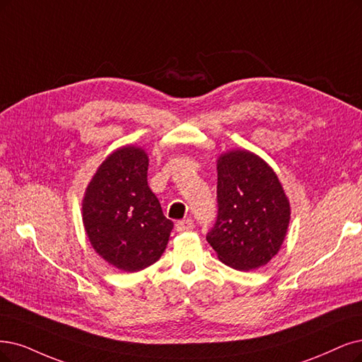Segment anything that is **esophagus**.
<instances>
[{"instance_id": "1", "label": "esophagus", "mask_w": 362, "mask_h": 362, "mask_svg": "<svg viewBox=\"0 0 362 362\" xmlns=\"http://www.w3.org/2000/svg\"><path fill=\"white\" fill-rule=\"evenodd\" d=\"M194 228V221L192 219H182L179 222H176V230L179 233H185V231H191Z\"/></svg>"}]
</instances>
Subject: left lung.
Here are the masks:
<instances>
[{
  "instance_id": "obj_1",
  "label": "left lung",
  "mask_w": 362,
  "mask_h": 362,
  "mask_svg": "<svg viewBox=\"0 0 362 362\" xmlns=\"http://www.w3.org/2000/svg\"><path fill=\"white\" fill-rule=\"evenodd\" d=\"M218 216L206 238L219 259L240 272L259 269L282 246L289 202L274 171L245 151L218 163Z\"/></svg>"
}]
</instances>
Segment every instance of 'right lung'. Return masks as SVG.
<instances>
[{"mask_svg": "<svg viewBox=\"0 0 362 362\" xmlns=\"http://www.w3.org/2000/svg\"><path fill=\"white\" fill-rule=\"evenodd\" d=\"M147 165L141 149L122 147L100 165L83 199V223L93 249L129 273L159 259L174 226L147 185Z\"/></svg>", "mask_w": 362, "mask_h": 362, "instance_id": "add662e5", "label": "right lung"}]
</instances>
